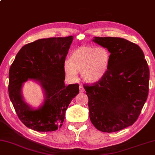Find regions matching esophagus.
<instances>
[{
	"instance_id": "1",
	"label": "esophagus",
	"mask_w": 155,
	"mask_h": 155,
	"mask_svg": "<svg viewBox=\"0 0 155 155\" xmlns=\"http://www.w3.org/2000/svg\"><path fill=\"white\" fill-rule=\"evenodd\" d=\"M84 91H85V90H84V86L82 85H80V92H84Z\"/></svg>"
}]
</instances>
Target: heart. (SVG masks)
Segmentation results:
<instances>
[{
	"instance_id": "heart-1",
	"label": "heart",
	"mask_w": 155,
	"mask_h": 155,
	"mask_svg": "<svg viewBox=\"0 0 155 155\" xmlns=\"http://www.w3.org/2000/svg\"><path fill=\"white\" fill-rule=\"evenodd\" d=\"M110 53L103 46H81L69 55V60L64 63L63 70L69 81L77 80L78 73L84 81L95 83L103 78L109 69Z\"/></svg>"
}]
</instances>
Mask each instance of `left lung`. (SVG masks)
Returning <instances> with one entry per match:
<instances>
[{
  "label": "left lung",
  "mask_w": 155,
  "mask_h": 155,
  "mask_svg": "<svg viewBox=\"0 0 155 155\" xmlns=\"http://www.w3.org/2000/svg\"><path fill=\"white\" fill-rule=\"evenodd\" d=\"M92 40L109 50L110 61L100 81L84 86L90 119L101 132H117L138 119L148 97L149 68L136 44L117 37H94Z\"/></svg>",
  "instance_id": "1"
}]
</instances>
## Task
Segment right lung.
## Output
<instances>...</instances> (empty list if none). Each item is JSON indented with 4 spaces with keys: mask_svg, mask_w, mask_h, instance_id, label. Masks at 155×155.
Instances as JSON below:
<instances>
[{
    "mask_svg": "<svg viewBox=\"0 0 155 155\" xmlns=\"http://www.w3.org/2000/svg\"><path fill=\"white\" fill-rule=\"evenodd\" d=\"M74 36L49 38L23 46L9 69L8 95L19 119L37 132L62 126L69 104L79 93V84L65 86L63 65ZM35 79L43 89L44 104L35 110L23 100L22 83Z\"/></svg>",
    "mask_w": 155,
    "mask_h": 155,
    "instance_id": "1",
    "label": "right lung"
}]
</instances>
